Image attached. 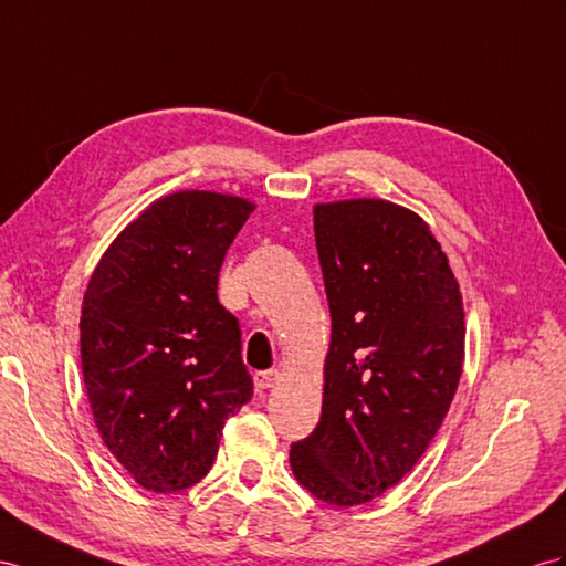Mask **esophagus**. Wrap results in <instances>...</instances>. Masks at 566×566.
<instances>
[{
    "label": "esophagus",
    "mask_w": 566,
    "mask_h": 566,
    "mask_svg": "<svg viewBox=\"0 0 566 566\" xmlns=\"http://www.w3.org/2000/svg\"><path fill=\"white\" fill-rule=\"evenodd\" d=\"M280 382V373L277 370H260L255 373V387L263 392V389H270Z\"/></svg>",
    "instance_id": "obj_1"
}]
</instances>
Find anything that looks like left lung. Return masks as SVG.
<instances>
[{
    "instance_id": "left-lung-1",
    "label": "left lung",
    "mask_w": 566,
    "mask_h": 566,
    "mask_svg": "<svg viewBox=\"0 0 566 566\" xmlns=\"http://www.w3.org/2000/svg\"><path fill=\"white\" fill-rule=\"evenodd\" d=\"M332 317L323 413L289 449L313 497L356 506L407 475L440 430L463 364V303L416 212L358 198L313 208Z\"/></svg>"
}]
</instances>
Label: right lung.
Here are the masks:
<instances>
[{"mask_svg":"<svg viewBox=\"0 0 566 566\" xmlns=\"http://www.w3.org/2000/svg\"><path fill=\"white\" fill-rule=\"evenodd\" d=\"M253 202L212 191L155 200L112 241L81 313V366L109 452L153 492L212 469L222 428L253 397L239 321L217 301Z\"/></svg>","mask_w":566,"mask_h":566,"instance_id":"add662e5","label":"right lung"}]
</instances>
